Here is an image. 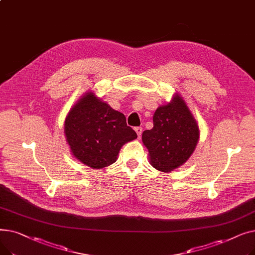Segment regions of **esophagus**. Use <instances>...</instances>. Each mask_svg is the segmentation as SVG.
<instances>
[{
	"label": "esophagus",
	"mask_w": 255,
	"mask_h": 255,
	"mask_svg": "<svg viewBox=\"0 0 255 255\" xmlns=\"http://www.w3.org/2000/svg\"><path fill=\"white\" fill-rule=\"evenodd\" d=\"M134 130H135V132L137 133L138 138H140V135H141V133H142V128H141V127H135Z\"/></svg>",
	"instance_id": "34e87169"
}]
</instances>
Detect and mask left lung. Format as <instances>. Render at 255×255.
Wrapping results in <instances>:
<instances>
[{
    "label": "left lung",
    "instance_id": "left-lung-1",
    "mask_svg": "<svg viewBox=\"0 0 255 255\" xmlns=\"http://www.w3.org/2000/svg\"><path fill=\"white\" fill-rule=\"evenodd\" d=\"M154 127L142 132V142L149 151L150 163L169 172L189 159L199 138L198 125L188 106L177 94L171 101L158 107Z\"/></svg>",
    "mask_w": 255,
    "mask_h": 255
}]
</instances>
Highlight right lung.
Segmentation results:
<instances>
[{"label": "right lung", "mask_w": 255, "mask_h": 255, "mask_svg": "<svg viewBox=\"0 0 255 255\" xmlns=\"http://www.w3.org/2000/svg\"><path fill=\"white\" fill-rule=\"evenodd\" d=\"M64 132L72 155L89 167L100 169L116 162L123 144L137 137L126 117L88 92L65 120Z\"/></svg>", "instance_id": "obj_1"}]
</instances>
